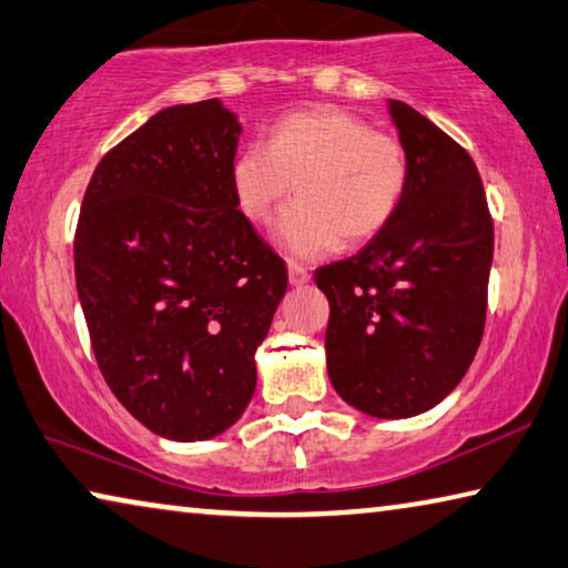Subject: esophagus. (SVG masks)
<instances>
[{
    "mask_svg": "<svg viewBox=\"0 0 568 568\" xmlns=\"http://www.w3.org/2000/svg\"><path fill=\"white\" fill-rule=\"evenodd\" d=\"M287 281H291L293 287H301V285H305V283L311 281V273L303 265L287 263Z\"/></svg>",
    "mask_w": 568,
    "mask_h": 568,
    "instance_id": "obj_1",
    "label": "esophagus"
}]
</instances>
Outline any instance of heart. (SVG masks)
Returning <instances> with one entry per match:
<instances>
[{"instance_id": "b5f03b06", "label": "heart", "mask_w": 568, "mask_h": 568, "mask_svg": "<svg viewBox=\"0 0 568 568\" xmlns=\"http://www.w3.org/2000/svg\"><path fill=\"white\" fill-rule=\"evenodd\" d=\"M298 204L275 227L285 255L316 260L338 247L362 245L397 217L409 184L402 143L376 133L341 108H305L270 129L265 146L247 143L230 161L237 212L267 224L287 196Z\"/></svg>"}]
</instances>
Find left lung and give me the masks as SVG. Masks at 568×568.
I'll return each instance as SVG.
<instances>
[{"label": "left lung", "mask_w": 568, "mask_h": 568, "mask_svg": "<svg viewBox=\"0 0 568 568\" xmlns=\"http://www.w3.org/2000/svg\"><path fill=\"white\" fill-rule=\"evenodd\" d=\"M389 115L409 161L404 202L354 257L316 270L331 305L326 366L351 407L407 419L437 407L480 346L493 220L470 154L402 101Z\"/></svg>", "instance_id": "left-lung-1"}]
</instances>
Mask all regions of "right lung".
Listing matches in <instances>:
<instances>
[{
	"label": "right lung",
	"instance_id": "right-lung-1",
	"mask_svg": "<svg viewBox=\"0 0 568 568\" xmlns=\"http://www.w3.org/2000/svg\"><path fill=\"white\" fill-rule=\"evenodd\" d=\"M240 133L220 98L164 108L108 151L80 206L75 285L95 362L115 399L174 443L242 417L287 287L232 200Z\"/></svg>",
	"mask_w": 568,
	"mask_h": 568
}]
</instances>
